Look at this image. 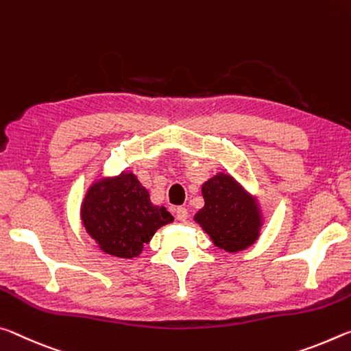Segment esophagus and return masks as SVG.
<instances>
[{
  "mask_svg": "<svg viewBox=\"0 0 351 351\" xmlns=\"http://www.w3.org/2000/svg\"><path fill=\"white\" fill-rule=\"evenodd\" d=\"M176 216L180 222H185L188 219V210L185 206H177L176 208Z\"/></svg>",
  "mask_w": 351,
  "mask_h": 351,
  "instance_id": "1",
  "label": "esophagus"
}]
</instances>
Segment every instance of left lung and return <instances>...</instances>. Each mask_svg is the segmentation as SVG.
Returning a JSON list of instances; mask_svg holds the SVG:
<instances>
[{"label": "left lung", "instance_id": "obj_1", "mask_svg": "<svg viewBox=\"0 0 351 351\" xmlns=\"http://www.w3.org/2000/svg\"><path fill=\"white\" fill-rule=\"evenodd\" d=\"M204 208L194 215L204 232L219 249L237 254L255 244L263 227L258 199L226 172H217L202 185Z\"/></svg>", "mask_w": 351, "mask_h": 351}]
</instances>
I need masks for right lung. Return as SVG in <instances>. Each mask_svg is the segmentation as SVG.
Returning a JSON list of instances; mask_svg holds the SVG:
<instances>
[{"label": "right lung", "instance_id": "right-lung-1", "mask_svg": "<svg viewBox=\"0 0 351 351\" xmlns=\"http://www.w3.org/2000/svg\"><path fill=\"white\" fill-rule=\"evenodd\" d=\"M80 219L99 249L118 258H135L160 227L174 217L154 205L134 172L123 171L91 183L80 205Z\"/></svg>", "mask_w": 351, "mask_h": 351}]
</instances>
